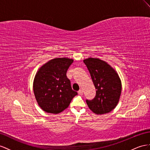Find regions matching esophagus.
<instances>
[{
    "mask_svg": "<svg viewBox=\"0 0 150 150\" xmlns=\"http://www.w3.org/2000/svg\"><path fill=\"white\" fill-rule=\"evenodd\" d=\"M78 93H79L80 95L83 94V90H82V89H80V90L78 91Z\"/></svg>",
    "mask_w": 150,
    "mask_h": 150,
    "instance_id": "34e87169",
    "label": "esophagus"
}]
</instances>
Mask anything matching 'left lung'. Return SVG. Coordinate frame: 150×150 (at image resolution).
<instances>
[{"label":"left lung","instance_id":"left-lung-1","mask_svg":"<svg viewBox=\"0 0 150 150\" xmlns=\"http://www.w3.org/2000/svg\"><path fill=\"white\" fill-rule=\"evenodd\" d=\"M96 89L92 100H86L89 109L98 115L110 112L117 106L120 97L122 83L114 69L106 61L99 58L83 60Z\"/></svg>","mask_w":150,"mask_h":150}]
</instances>
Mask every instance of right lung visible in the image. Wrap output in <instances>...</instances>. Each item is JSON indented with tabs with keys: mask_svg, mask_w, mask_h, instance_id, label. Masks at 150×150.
Instances as JSON below:
<instances>
[{
	"mask_svg": "<svg viewBox=\"0 0 150 150\" xmlns=\"http://www.w3.org/2000/svg\"><path fill=\"white\" fill-rule=\"evenodd\" d=\"M74 59L58 57L49 61L38 69L33 80V92L38 105L44 112L57 114L67 109L76 92L73 91L67 76Z\"/></svg>",
	"mask_w": 150,
	"mask_h": 150,
	"instance_id": "add662e5",
	"label": "right lung"
}]
</instances>
